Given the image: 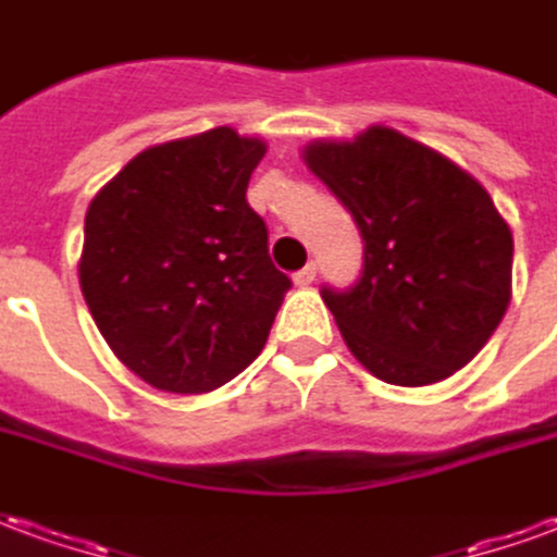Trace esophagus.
<instances>
[{
	"mask_svg": "<svg viewBox=\"0 0 557 557\" xmlns=\"http://www.w3.org/2000/svg\"><path fill=\"white\" fill-rule=\"evenodd\" d=\"M292 280H295V286H301V289H305V286H310V283L317 280V265L310 262V265L301 268V271H298Z\"/></svg>",
	"mask_w": 557,
	"mask_h": 557,
	"instance_id": "1",
	"label": "esophagus"
}]
</instances>
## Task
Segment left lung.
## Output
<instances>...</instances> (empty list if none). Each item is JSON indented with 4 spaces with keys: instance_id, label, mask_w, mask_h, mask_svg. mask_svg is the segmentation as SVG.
<instances>
[{
    "instance_id": "1",
    "label": "left lung",
    "mask_w": 557,
    "mask_h": 557,
    "mask_svg": "<svg viewBox=\"0 0 557 557\" xmlns=\"http://www.w3.org/2000/svg\"><path fill=\"white\" fill-rule=\"evenodd\" d=\"M301 157L364 240L356 286H322L349 352L392 386L461 371L495 334L512 289V232L492 196L388 126L307 144Z\"/></svg>"
}]
</instances>
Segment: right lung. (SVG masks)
Masks as SVG:
<instances>
[{
    "label": "right lung",
    "instance_id": "right-lung-1",
    "mask_svg": "<svg viewBox=\"0 0 557 557\" xmlns=\"http://www.w3.org/2000/svg\"><path fill=\"white\" fill-rule=\"evenodd\" d=\"M265 150L216 126L147 147L89 201L84 301L116 359L153 388L211 392L265 346L292 286L247 205Z\"/></svg>",
    "mask_w": 557,
    "mask_h": 557
}]
</instances>
